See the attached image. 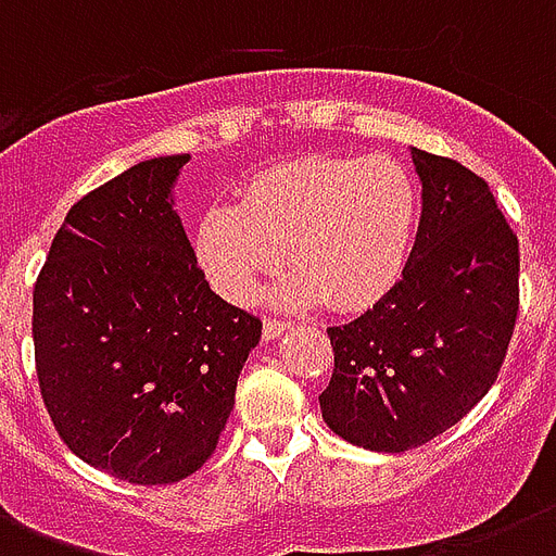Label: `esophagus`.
<instances>
[{"label":"esophagus","instance_id":"1","mask_svg":"<svg viewBox=\"0 0 556 556\" xmlns=\"http://www.w3.org/2000/svg\"><path fill=\"white\" fill-rule=\"evenodd\" d=\"M282 331H288V323L282 320H265V326H262V338L265 340H277Z\"/></svg>","mask_w":556,"mask_h":556}]
</instances>
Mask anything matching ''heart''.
I'll return each instance as SVG.
<instances>
[{
  "mask_svg": "<svg viewBox=\"0 0 556 556\" xmlns=\"http://www.w3.org/2000/svg\"><path fill=\"white\" fill-rule=\"evenodd\" d=\"M421 195L395 159L308 155L253 176L242 201H216L195 225V256L218 294L248 303L288 260L274 303L329 300L361 312L397 286L413 253Z\"/></svg>",
  "mask_w": 556,
  "mask_h": 556,
  "instance_id": "b5f03b06",
  "label": "heart"
}]
</instances>
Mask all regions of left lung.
Masks as SVG:
<instances>
[{
  "mask_svg": "<svg viewBox=\"0 0 556 556\" xmlns=\"http://www.w3.org/2000/svg\"><path fill=\"white\" fill-rule=\"evenodd\" d=\"M421 222L404 277L329 329L323 421L375 453L421 447L473 409L500 375L519 312V242L491 187L458 161L409 150Z\"/></svg>",
  "mask_w": 556,
  "mask_h": 556,
  "instance_id": "1",
  "label": "left lung"
}]
</instances>
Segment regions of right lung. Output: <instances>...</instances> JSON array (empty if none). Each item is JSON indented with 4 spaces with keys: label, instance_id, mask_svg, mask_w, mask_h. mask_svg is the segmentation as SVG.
<instances>
[{
    "label": "right lung",
    "instance_id": "1",
    "mask_svg": "<svg viewBox=\"0 0 556 556\" xmlns=\"http://www.w3.org/2000/svg\"><path fill=\"white\" fill-rule=\"evenodd\" d=\"M187 161H141L83 195L34 286L48 415L74 456L132 484L181 482L213 456L262 338L195 262L173 195Z\"/></svg>",
    "mask_w": 556,
    "mask_h": 556
}]
</instances>
